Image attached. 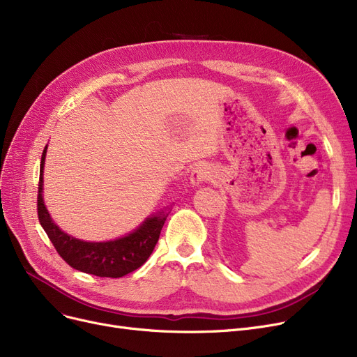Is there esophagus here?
Instances as JSON below:
<instances>
[{"label":"esophagus","instance_id":"34e87169","mask_svg":"<svg viewBox=\"0 0 357 357\" xmlns=\"http://www.w3.org/2000/svg\"><path fill=\"white\" fill-rule=\"evenodd\" d=\"M211 177H212L211 168L203 165V164H199L190 174V183L193 185H199V184H203L205 181H208Z\"/></svg>","mask_w":357,"mask_h":357}]
</instances>
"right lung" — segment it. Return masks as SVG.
I'll return each mask as SVG.
<instances>
[{
	"mask_svg": "<svg viewBox=\"0 0 357 357\" xmlns=\"http://www.w3.org/2000/svg\"><path fill=\"white\" fill-rule=\"evenodd\" d=\"M46 149L47 145L43 149L40 160L38 216L42 228L47 234L49 240L52 241L59 256L75 270L98 278L116 279L139 268L154 251L168 213L164 211L152 213L137 229L112 241L90 243L74 238L54 222L45 206L42 193Z\"/></svg>",
	"mask_w": 357,
	"mask_h": 357,
	"instance_id": "1",
	"label": "right lung"
}]
</instances>
